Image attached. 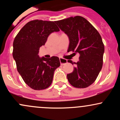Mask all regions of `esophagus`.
<instances>
[{
  "label": "esophagus",
  "mask_w": 120,
  "mask_h": 120,
  "mask_svg": "<svg viewBox=\"0 0 120 120\" xmlns=\"http://www.w3.org/2000/svg\"><path fill=\"white\" fill-rule=\"evenodd\" d=\"M59 59H60V64H61V65H62L66 64L67 63V60H65V59H63V58H60Z\"/></svg>",
  "instance_id": "34e87169"
}]
</instances>
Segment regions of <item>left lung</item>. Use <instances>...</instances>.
Returning a JSON list of instances; mask_svg holds the SVG:
<instances>
[{
	"instance_id": "1",
	"label": "left lung",
	"mask_w": 120,
	"mask_h": 120,
	"mask_svg": "<svg viewBox=\"0 0 120 120\" xmlns=\"http://www.w3.org/2000/svg\"><path fill=\"white\" fill-rule=\"evenodd\" d=\"M55 23L68 35V52L72 51L79 54L77 63L68 60L75 64L73 72L67 74L68 81L77 88L89 86L96 80L102 68L104 46L100 34L81 16L69 17Z\"/></svg>"
}]
</instances>
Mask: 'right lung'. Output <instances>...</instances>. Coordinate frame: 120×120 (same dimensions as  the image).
<instances>
[{
	"label": "right lung",
	"instance_id": "add662e5",
	"mask_svg": "<svg viewBox=\"0 0 120 120\" xmlns=\"http://www.w3.org/2000/svg\"><path fill=\"white\" fill-rule=\"evenodd\" d=\"M60 31L55 22L33 20L27 22L15 37L13 57L18 72L26 85L35 90L47 89L52 83L54 71L60 67L59 58L40 57L39 48L52 33Z\"/></svg>",
	"mask_w": 120,
	"mask_h": 120
}]
</instances>
